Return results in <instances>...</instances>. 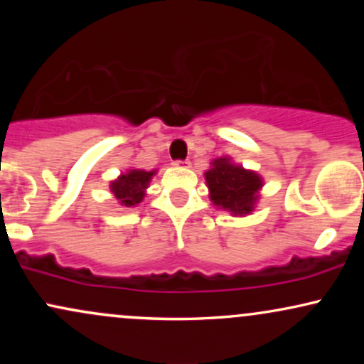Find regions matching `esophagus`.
I'll use <instances>...</instances> for the list:
<instances>
[{
	"label": "esophagus",
	"instance_id": "esophagus-1",
	"mask_svg": "<svg viewBox=\"0 0 364 364\" xmlns=\"http://www.w3.org/2000/svg\"><path fill=\"white\" fill-rule=\"evenodd\" d=\"M174 166H179V168H186V166H190V162H188V161H174Z\"/></svg>",
	"mask_w": 364,
	"mask_h": 364
}]
</instances>
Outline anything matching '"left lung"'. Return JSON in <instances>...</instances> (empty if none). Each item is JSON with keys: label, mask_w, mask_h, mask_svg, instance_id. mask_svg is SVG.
I'll list each match as a JSON object with an SVG mask.
<instances>
[{"label": "left lung", "mask_w": 364, "mask_h": 364, "mask_svg": "<svg viewBox=\"0 0 364 364\" xmlns=\"http://www.w3.org/2000/svg\"><path fill=\"white\" fill-rule=\"evenodd\" d=\"M205 179L214 205L240 215L252 212L262 188V179L257 173L231 164L225 157L212 162Z\"/></svg>", "instance_id": "obj_1"}]
</instances>
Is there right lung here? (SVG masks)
<instances>
[{
	"mask_svg": "<svg viewBox=\"0 0 364 364\" xmlns=\"http://www.w3.org/2000/svg\"><path fill=\"white\" fill-rule=\"evenodd\" d=\"M156 171L132 169L111 183V191L123 207H135L144 200L145 188Z\"/></svg>",
	"mask_w": 364,
	"mask_h": 364,
	"instance_id": "1",
	"label": "right lung"
}]
</instances>
